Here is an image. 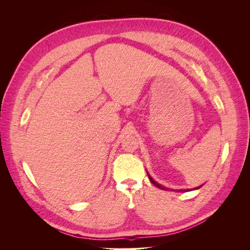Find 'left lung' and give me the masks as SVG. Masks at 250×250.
I'll return each instance as SVG.
<instances>
[{"label": "left lung", "mask_w": 250, "mask_h": 250, "mask_svg": "<svg viewBox=\"0 0 250 250\" xmlns=\"http://www.w3.org/2000/svg\"><path fill=\"white\" fill-rule=\"evenodd\" d=\"M147 174H148V177H149L150 181H151V183H152V184H153V185H154L155 187H157L158 188H161V190H165V191H167V190H168V188H165V187H163L162 185H160V184H157V183H156V181H154V180L152 179V177H151V176L149 175V173H148V172H147ZM200 187H201V186H200ZM200 187H198L197 188H199ZM186 191H190V190H186Z\"/></svg>", "instance_id": "8db88e82"}]
</instances>
